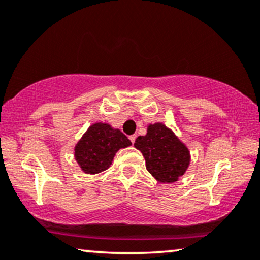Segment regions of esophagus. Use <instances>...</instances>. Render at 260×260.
<instances>
[{"mask_svg":"<svg viewBox=\"0 0 260 260\" xmlns=\"http://www.w3.org/2000/svg\"><path fill=\"white\" fill-rule=\"evenodd\" d=\"M129 138H130V141H131V143H135V140H136V135H131V136H129Z\"/></svg>","mask_w":260,"mask_h":260,"instance_id":"obj_1","label":"esophagus"}]
</instances>
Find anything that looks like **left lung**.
Here are the masks:
<instances>
[{
    "label": "left lung",
    "instance_id": "1",
    "mask_svg": "<svg viewBox=\"0 0 260 260\" xmlns=\"http://www.w3.org/2000/svg\"><path fill=\"white\" fill-rule=\"evenodd\" d=\"M134 146L142 153L147 171L159 183H175L190 166L187 146L161 122L148 124L147 134L138 136Z\"/></svg>",
    "mask_w": 260,
    "mask_h": 260
}]
</instances>
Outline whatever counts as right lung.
Returning <instances> with one entry per match:
<instances>
[{
  "mask_svg": "<svg viewBox=\"0 0 260 260\" xmlns=\"http://www.w3.org/2000/svg\"><path fill=\"white\" fill-rule=\"evenodd\" d=\"M131 141L119 129L109 123L98 122L90 125L74 148V157L81 171L96 174L112 165L119 149L130 147Z\"/></svg>",
  "mask_w": 260,
  "mask_h": 260,
  "instance_id": "obj_1",
  "label": "right lung"
}]
</instances>
